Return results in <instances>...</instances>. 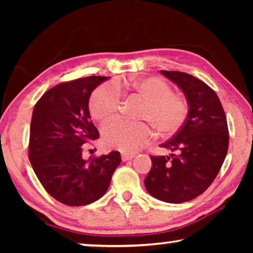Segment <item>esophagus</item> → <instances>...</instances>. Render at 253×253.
<instances>
[{
  "label": "esophagus",
  "instance_id": "34e87169",
  "mask_svg": "<svg viewBox=\"0 0 253 253\" xmlns=\"http://www.w3.org/2000/svg\"><path fill=\"white\" fill-rule=\"evenodd\" d=\"M135 157L134 154H127V153H123L122 154V161L123 162H127V161H130L132 158Z\"/></svg>",
  "mask_w": 253,
  "mask_h": 253
}]
</instances>
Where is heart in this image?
<instances>
[{
  "label": "heart",
  "mask_w": 253,
  "mask_h": 253,
  "mask_svg": "<svg viewBox=\"0 0 253 253\" xmlns=\"http://www.w3.org/2000/svg\"><path fill=\"white\" fill-rule=\"evenodd\" d=\"M126 89L147 100L139 118L147 122L158 136L169 137L181 129L188 113L187 102L183 97L174 95L166 81L155 77L139 78L126 84ZM121 105L122 91L115 83L100 84L89 100L91 116L101 123L116 116ZM101 135L102 144L107 148L134 153L149 142L152 130L143 123L116 121L102 127Z\"/></svg>",
  "instance_id": "1"
}]
</instances>
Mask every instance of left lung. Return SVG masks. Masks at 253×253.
<instances>
[{"label": "left lung", "instance_id": "left-lung-1", "mask_svg": "<svg viewBox=\"0 0 253 253\" xmlns=\"http://www.w3.org/2000/svg\"><path fill=\"white\" fill-rule=\"evenodd\" d=\"M161 74L183 91L188 113L181 129L161 145L173 154L151 156L144 184L153 198L177 204L198 198L220 172L228 153V123L219 97L202 80L179 71Z\"/></svg>", "mask_w": 253, "mask_h": 253}]
</instances>
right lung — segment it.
<instances>
[{"mask_svg":"<svg viewBox=\"0 0 253 253\" xmlns=\"http://www.w3.org/2000/svg\"><path fill=\"white\" fill-rule=\"evenodd\" d=\"M109 77H85L49 89L33 108L29 160L45 191L59 202L81 207L99 200L121 164L119 152L83 158V145L98 139L89 113L91 92Z\"/></svg>","mask_w":253,"mask_h":253,"instance_id":"obj_1","label":"right lung"}]
</instances>
